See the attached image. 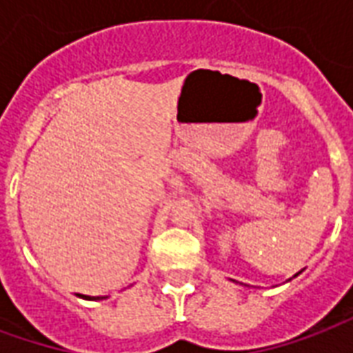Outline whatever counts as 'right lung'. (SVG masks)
Returning <instances> with one entry per match:
<instances>
[{"instance_id": "obj_1", "label": "right lung", "mask_w": 353, "mask_h": 353, "mask_svg": "<svg viewBox=\"0 0 353 353\" xmlns=\"http://www.w3.org/2000/svg\"><path fill=\"white\" fill-rule=\"evenodd\" d=\"M83 299H88V301H100V299H108V296H88V295H79Z\"/></svg>"}]
</instances>
